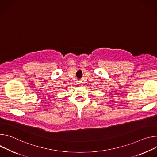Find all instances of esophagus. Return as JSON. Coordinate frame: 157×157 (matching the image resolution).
Returning <instances> with one entry per match:
<instances>
[{"label":"esophagus","instance_id":"obj_1","mask_svg":"<svg viewBox=\"0 0 157 157\" xmlns=\"http://www.w3.org/2000/svg\"><path fill=\"white\" fill-rule=\"evenodd\" d=\"M80 82H78V84H81V83H80Z\"/></svg>","mask_w":157,"mask_h":157}]
</instances>
